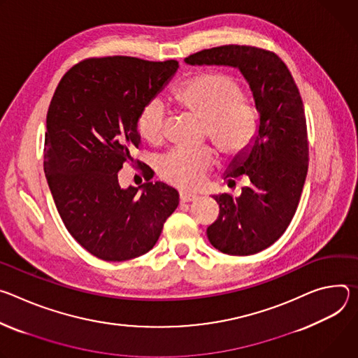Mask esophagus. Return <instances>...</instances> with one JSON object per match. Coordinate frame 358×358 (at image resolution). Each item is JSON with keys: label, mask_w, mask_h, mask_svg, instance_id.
Masks as SVG:
<instances>
[{"label": "esophagus", "mask_w": 358, "mask_h": 358, "mask_svg": "<svg viewBox=\"0 0 358 358\" xmlns=\"http://www.w3.org/2000/svg\"><path fill=\"white\" fill-rule=\"evenodd\" d=\"M179 197H180V202L182 203H189V202L197 201V196L196 194H192V193H187V192H180Z\"/></svg>", "instance_id": "1"}]
</instances>
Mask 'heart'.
Wrapping results in <instances>:
<instances>
[{"mask_svg":"<svg viewBox=\"0 0 358 358\" xmlns=\"http://www.w3.org/2000/svg\"><path fill=\"white\" fill-rule=\"evenodd\" d=\"M173 99L183 110L206 122V136L227 156L246 150L257 135L256 106L243 96L242 85L230 73L197 72L173 90ZM138 131L152 145L165 141L166 116L161 102L150 101L141 109ZM213 164L215 153L209 148L197 152L175 149L157 162V173L171 185L196 189Z\"/></svg>","mask_w":358,"mask_h":358,"instance_id":"1","label":"heart"}]
</instances>
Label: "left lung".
Wrapping results in <instances>:
<instances>
[{"instance_id":"8db88e82","label":"left lung","mask_w":358,"mask_h":358,"mask_svg":"<svg viewBox=\"0 0 358 358\" xmlns=\"http://www.w3.org/2000/svg\"><path fill=\"white\" fill-rule=\"evenodd\" d=\"M187 65H223L245 76L259 112L252 145L236 155L223 179L246 178L242 194H213L220 212L208 239L222 253L249 256L271 246L290 224L307 176L308 142L303 101L286 64L274 52L223 45L185 58Z\"/></svg>"}]
</instances>
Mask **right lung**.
I'll list each match as a JSON object with an SVG mask.
<instances>
[{"label":"right lung","instance_id":"1","mask_svg":"<svg viewBox=\"0 0 358 358\" xmlns=\"http://www.w3.org/2000/svg\"><path fill=\"white\" fill-rule=\"evenodd\" d=\"M179 62L91 58L59 81L47 113L44 172L73 239L106 262L149 252L179 205L164 182L121 187L117 172L139 146L138 115L176 73Z\"/></svg>","mask_w":358,"mask_h":358}]
</instances>
